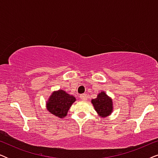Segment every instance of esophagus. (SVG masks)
<instances>
[{
	"label": "esophagus",
	"mask_w": 158,
	"mask_h": 158,
	"mask_svg": "<svg viewBox=\"0 0 158 158\" xmlns=\"http://www.w3.org/2000/svg\"><path fill=\"white\" fill-rule=\"evenodd\" d=\"M79 97H80V98L83 101H85L86 99H87V96H86L85 94H81Z\"/></svg>",
	"instance_id": "1"
}]
</instances>
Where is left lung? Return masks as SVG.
I'll return each mask as SVG.
<instances>
[{
	"mask_svg": "<svg viewBox=\"0 0 158 158\" xmlns=\"http://www.w3.org/2000/svg\"><path fill=\"white\" fill-rule=\"evenodd\" d=\"M91 102L97 113L101 116H107L111 114L113 109L112 101L104 92L100 93L97 98L93 99Z\"/></svg>",
	"mask_w": 158,
	"mask_h": 158,
	"instance_id": "1",
	"label": "left lung"
}]
</instances>
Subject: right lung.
<instances>
[{
	"mask_svg": "<svg viewBox=\"0 0 158 158\" xmlns=\"http://www.w3.org/2000/svg\"><path fill=\"white\" fill-rule=\"evenodd\" d=\"M75 101V97L70 96L64 90H60L52 93L47 103V110L59 118L64 117Z\"/></svg>",
	"mask_w": 158,
	"mask_h": 158,
	"instance_id": "right-lung-1",
	"label": "right lung"
}]
</instances>
